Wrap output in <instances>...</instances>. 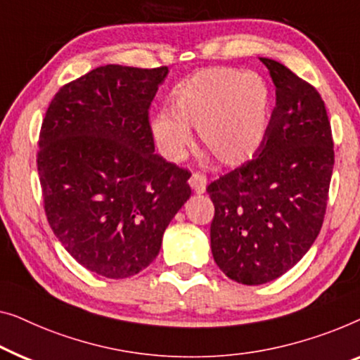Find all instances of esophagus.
<instances>
[{"instance_id":"obj_1","label":"esophagus","mask_w":360,"mask_h":360,"mask_svg":"<svg viewBox=\"0 0 360 360\" xmlns=\"http://www.w3.org/2000/svg\"><path fill=\"white\" fill-rule=\"evenodd\" d=\"M189 186L192 187V191H194L195 194H204L207 189V178L200 173H194L189 179Z\"/></svg>"}]
</instances>
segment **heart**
Instances as JSON below:
<instances>
[{
	"label": "heart",
	"instance_id": "1",
	"mask_svg": "<svg viewBox=\"0 0 360 360\" xmlns=\"http://www.w3.org/2000/svg\"><path fill=\"white\" fill-rule=\"evenodd\" d=\"M169 112L156 114L151 135L166 158L179 161L192 145L191 129L200 145L225 166L251 161L271 127L272 98L264 78L235 68L194 75L174 89Z\"/></svg>",
	"mask_w": 360,
	"mask_h": 360
}]
</instances>
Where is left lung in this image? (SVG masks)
Masks as SVG:
<instances>
[{"label": "left lung", "mask_w": 360, "mask_h": 360, "mask_svg": "<svg viewBox=\"0 0 360 360\" xmlns=\"http://www.w3.org/2000/svg\"><path fill=\"white\" fill-rule=\"evenodd\" d=\"M271 127L257 151L207 187L215 205L210 248L231 281L261 285L307 255L325 219L334 166L331 125L318 91L271 58Z\"/></svg>", "instance_id": "1"}]
</instances>
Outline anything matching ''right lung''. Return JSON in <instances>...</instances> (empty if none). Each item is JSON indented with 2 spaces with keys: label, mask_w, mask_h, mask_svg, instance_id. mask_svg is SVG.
<instances>
[{
  "label": "right lung",
  "mask_w": 360,
  "mask_h": 360,
  "mask_svg": "<svg viewBox=\"0 0 360 360\" xmlns=\"http://www.w3.org/2000/svg\"><path fill=\"white\" fill-rule=\"evenodd\" d=\"M168 67L105 65L65 84L42 122L45 214L65 250L108 279L139 274L191 197V173L155 153L148 108Z\"/></svg>",
  "instance_id": "add662e5"
}]
</instances>
